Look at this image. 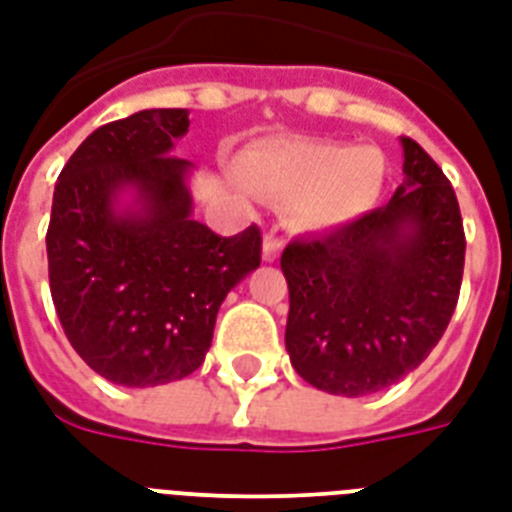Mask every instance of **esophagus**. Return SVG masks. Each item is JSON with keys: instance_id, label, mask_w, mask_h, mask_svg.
Returning a JSON list of instances; mask_svg holds the SVG:
<instances>
[{"instance_id": "1", "label": "esophagus", "mask_w": 512, "mask_h": 512, "mask_svg": "<svg viewBox=\"0 0 512 512\" xmlns=\"http://www.w3.org/2000/svg\"><path fill=\"white\" fill-rule=\"evenodd\" d=\"M279 249H281V241L276 233H265L263 236V260L265 263H273V260H279Z\"/></svg>"}]
</instances>
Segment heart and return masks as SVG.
<instances>
[{
  "label": "heart",
  "mask_w": 512,
  "mask_h": 512,
  "mask_svg": "<svg viewBox=\"0 0 512 512\" xmlns=\"http://www.w3.org/2000/svg\"><path fill=\"white\" fill-rule=\"evenodd\" d=\"M244 183L260 196L289 199V217L303 231L340 228L377 204L385 159L374 148L332 140L273 138L239 159Z\"/></svg>",
  "instance_id": "b5f03b06"
}]
</instances>
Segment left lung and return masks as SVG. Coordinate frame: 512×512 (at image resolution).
I'll return each instance as SVG.
<instances>
[{
    "label": "left lung",
    "instance_id": "8db88e82",
    "mask_svg": "<svg viewBox=\"0 0 512 512\" xmlns=\"http://www.w3.org/2000/svg\"><path fill=\"white\" fill-rule=\"evenodd\" d=\"M401 148L404 183L385 207L281 255L289 361L332 396H369L417 369L460 297L465 233L454 188L412 138Z\"/></svg>",
    "mask_w": 512,
    "mask_h": 512
}]
</instances>
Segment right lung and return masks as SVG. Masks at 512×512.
I'll return each instance as SVG.
<instances>
[{"label": "right lung", "mask_w": 512, "mask_h": 512, "mask_svg": "<svg viewBox=\"0 0 512 512\" xmlns=\"http://www.w3.org/2000/svg\"><path fill=\"white\" fill-rule=\"evenodd\" d=\"M185 108H148L76 148L52 193L50 292L68 342L122 388L183 380L207 356L225 295L260 265V231L193 220V164L172 156Z\"/></svg>", "instance_id": "right-lung-1"}]
</instances>
